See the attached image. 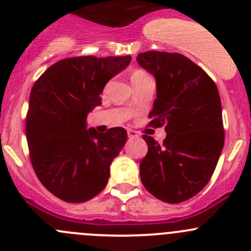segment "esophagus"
<instances>
[{
    "label": "esophagus",
    "instance_id": "obj_1",
    "mask_svg": "<svg viewBox=\"0 0 251 251\" xmlns=\"http://www.w3.org/2000/svg\"><path fill=\"white\" fill-rule=\"evenodd\" d=\"M127 136H128V138H136V137H140V135H138L137 131L131 130V128H128V130H127Z\"/></svg>",
    "mask_w": 251,
    "mask_h": 251
}]
</instances>
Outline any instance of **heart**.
<instances>
[{"mask_svg": "<svg viewBox=\"0 0 251 251\" xmlns=\"http://www.w3.org/2000/svg\"><path fill=\"white\" fill-rule=\"evenodd\" d=\"M144 73L141 72V70H137V72H135L132 74V76H131V78H135V77H141V76H144Z\"/></svg>", "mask_w": 251, "mask_h": 251, "instance_id": "obj_1", "label": "heart"}]
</instances>
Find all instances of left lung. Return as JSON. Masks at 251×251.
Wrapping results in <instances>:
<instances>
[{"label":"left lung","mask_w":251,"mask_h":251,"mask_svg":"<svg viewBox=\"0 0 251 251\" xmlns=\"http://www.w3.org/2000/svg\"><path fill=\"white\" fill-rule=\"evenodd\" d=\"M136 59L156 82L151 125H165L166 131L163 144L143 136L148 153L140 164L141 181L155 198L182 203L206 186L224 148L219 91L201 67L179 53L151 50Z\"/></svg>","instance_id":"1"}]
</instances>
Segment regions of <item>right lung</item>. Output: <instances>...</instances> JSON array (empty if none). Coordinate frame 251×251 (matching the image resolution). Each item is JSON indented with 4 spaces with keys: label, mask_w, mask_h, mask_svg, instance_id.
I'll return each mask as SVG.
<instances>
[{
    "label": "right lung",
    "mask_w": 251,
    "mask_h": 251,
    "mask_svg": "<svg viewBox=\"0 0 251 251\" xmlns=\"http://www.w3.org/2000/svg\"><path fill=\"white\" fill-rule=\"evenodd\" d=\"M131 55L65 58L32 86L26 140L40 182L57 198L83 203L107 186L110 165L127 140L123 127L100 133L87 115L102 104L108 81L127 68Z\"/></svg>",
    "instance_id": "obj_1"
}]
</instances>
